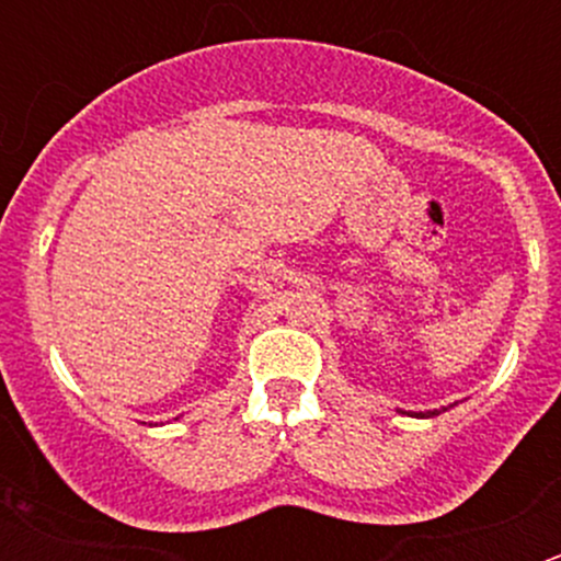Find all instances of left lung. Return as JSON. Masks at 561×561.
Returning <instances> with one entry per match:
<instances>
[{
  "label": "left lung",
  "mask_w": 561,
  "mask_h": 561,
  "mask_svg": "<svg viewBox=\"0 0 561 561\" xmlns=\"http://www.w3.org/2000/svg\"><path fill=\"white\" fill-rule=\"evenodd\" d=\"M419 419H430V415H438V410H427V413H415Z\"/></svg>",
  "instance_id": "obj_1"
}]
</instances>
